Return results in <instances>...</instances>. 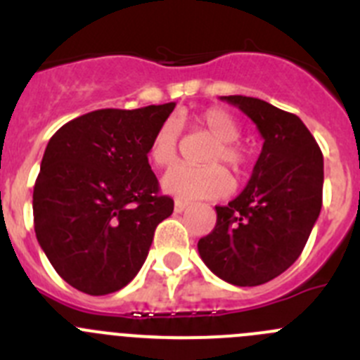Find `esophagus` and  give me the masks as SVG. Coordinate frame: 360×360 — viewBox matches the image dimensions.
<instances>
[{
  "mask_svg": "<svg viewBox=\"0 0 360 360\" xmlns=\"http://www.w3.org/2000/svg\"><path fill=\"white\" fill-rule=\"evenodd\" d=\"M187 207H189V203L187 202H182V200H176V202H174V211L176 212H184Z\"/></svg>",
  "mask_w": 360,
  "mask_h": 360,
  "instance_id": "obj_1",
  "label": "esophagus"
}]
</instances>
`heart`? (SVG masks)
<instances>
[{
    "instance_id": "obj_1",
    "label": "heart",
    "mask_w": 360,
    "mask_h": 360,
    "mask_svg": "<svg viewBox=\"0 0 360 360\" xmlns=\"http://www.w3.org/2000/svg\"><path fill=\"white\" fill-rule=\"evenodd\" d=\"M195 124L205 129L214 139V144L205 155V167L178 165L162 180L164 189L178 200H209L227 195L231 178L218 164H227L232 173L241 174L249 169L250 151L238 142L241 126L229 111L221 108H209L196 115ZM178 155V126L173 120H165L153 136L149 146V158L158 167H169Z\"/></svg>"
}]
</instances>
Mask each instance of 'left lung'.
Returning <instances> with one entry per match:
<instances>
[{
	"label": "left lung",
	"mask_w": 360,
	"mask_h": 360,
	"mask_svg": "<svg viewBox=\"0 0 360 360\" xmlns=\"http://www.w3.org/2000/svg\"><path fill=\"white\" fill-rule=\"evenodd\" d=\"M263 136L249 184L216 225L200 238L203 263L236 287H257L283 274L301 256L323 205V153L294 113L262 98L227 95Z\"/></svg>",
	"instance_id": "1"
}]
</instances>
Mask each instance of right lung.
Returning a JSON list of instances; mask_svg holds the SVG:
<instances>
[{
  "instance_id": "obj_1",
  "label": "right lung",
  "mask_w": 360,
  "mask_h": 360,
  "mask_svg": "<svg viewBox=\"0 0 360 360\" xmlns=\"http://www.w3.org/2000/svg\"><path fill=\"white\" fill-rule=\"evenodd\" d=\"M174 106L90 111L50 139L34 186V229L73 288L111 294L144 265L155 229L174 207L148 162L153 136Z\"/></svg>"
}]
</instances>
